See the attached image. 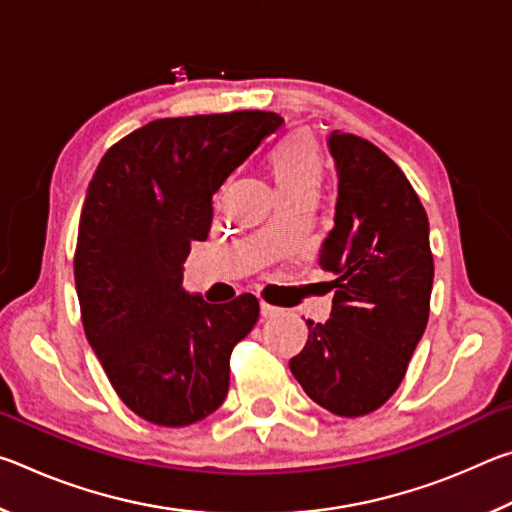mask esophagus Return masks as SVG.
I'll use <instances>...</instances> for the list:
<instances>
[{"label":"esophagus","instance_id":"1","mask_svg":"<svg viewBox=\"0 0 512 512\" xmlns=\"http://www.w3.org/2000/svg\"><path fill=\"white\" fill-rule=\"evenodd\" d=\"M259 311H262V318H275V316L282 314L280 307L268 305V302H262V305H259Z\"/></svg>","mask_w":512,"mask_h":512}]
</instances>
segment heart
<instances>
[{"label": "heart", "mask_w": 512, "mask_h": 512, "mask_svg": "<svg viewBox=\"0 0 512 512\" xmlns=\"http://www.w3.org/2000/svg\"><path fill=\"white\" fill-rule=\"evenodd\" d=\"M273 178L282 198L316 196L323 178L318 149L311 137L293 135L277 146L273 153Z\"/></svg>", "instance_id": "1"}]
</instances>
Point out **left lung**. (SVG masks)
I'll return each mask as SVG.
<instances>
[{
  "label": "left lung",
  "instance_id": "8db88e82",
  "mask_svg": "<svg viewBox=\"0 0 512 512\" xmlns=\"http://www.w3.org/2000/svg\"><path fill=\"white\" fill-rule=\"evenodd\" d=\"M339 198L318 264L334 273L332 318L311 323L293 377L341 418L377 411L402 384L429 320V219L402 169L363 137L332 131Z\"/></svg>",
  "mask_w": 512,
  "mask_h": 512
}]
</instances>
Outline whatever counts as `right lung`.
Here are the masks:
<instances>
[{
	"instance_id": "1",
	"label": "right lung",
	"mask_w": 512,
	"mask_h": 512,
	"mask_svg": "<svg viewBox=\"0 0 512 512\" xmlns=\"http://www.w3.org/2000/svg\"><path fill=\"white\" fill-rule=\"evenodd\" d=\"M282 124L264 110L155 119L94 171L74 253L83 329L121 402L160 427L219 409L232 348L257 323L253 293L189 296L183 264L210 232L212 196Z\"/></svg>"
}]
</instances>
